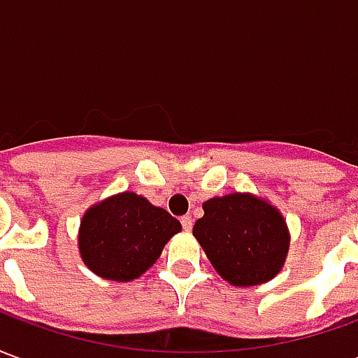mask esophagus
I'll list each match as a JSON object with an SVG mask.
<instances>
[{"label":"esophagus","mask_w":358,"mask_h":358,"mask_svg":"<svg viewBox=\"0 0 358 358\" xmlns=\"http://www.w3.org/2000/svg\"><path fill=\"white\" fill-rule=\"evenodd\" d=\"M180 224H182V228L184 230H192V226H194V218L189 217V215H184V217H180Z\"/></svg>","instance_id":"1"}]
</instances>
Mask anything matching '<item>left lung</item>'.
<instances>
[{
	"instance_id": "obj_1",
	"label": "left lung",
	"mask_w": 358,
	"mask_h": 358,
	"mask_svg": "<svg viewBox=\"0 0 358 358\" xmlns=\"http://www.w3.org/2000/svg\"><path fill=\"white\" fill-rule=\"evenodd\" d=\"M194 226L218 274L234 285L268 282L284 266L289 236L272 205L248 194L213 197Z\"/></svg>"
}]
</instances>
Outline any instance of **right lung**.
Returning <instances> with one entry per match:
<instances>
[{"label":"right lung","instance_id":"obj_1","mask_svg":"<svg viewBox=\"0 0 358 358\" xmlns=\"http://www.w3.org/2000/svg\"><path fill=\"white\" fill-rule=\"evenodd\" d=\"M182 226L164 209L132 192L115 195L84 215L80 253L97 276L128 282L155 263Z\"/></svg>","mask_w":358,"mask_h":358}]
</instances>
